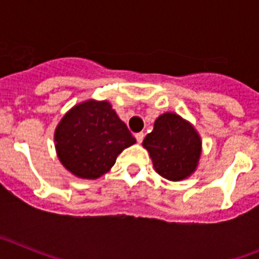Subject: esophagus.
Masks as SVG:
<instances>
[{
  "label": "esophagus",
  "mask_w": 259,
  "mask_h": 259,
  "mask_svg": "<svg viewBox=\"0 0 259 259\" xmlns=\"http://www.w3.org/2000/svg\"><path fill=\"white\" fill-rule=\"evenodd\" d=\"M135 137H136L137 143L141 144V143H143V140H144V137H145V135H144V132H139V134L135 135Z\"/></svg>",
  "instance_id": "obj_1"
}]
</instances>
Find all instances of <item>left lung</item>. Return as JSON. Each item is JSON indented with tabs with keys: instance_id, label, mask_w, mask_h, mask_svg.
Wrapping results in <instances>:
<instances>
[{
	"instance_id": "8db88e82",
	"label": "left lung",
	"mask_w": 259,
	"mask_h": 259,
	"mask_svg": "<svg viewBox=\"0 0 259 259\" xmlns=\"http://www.w3.org/2000/svg\"><path fill=\"white\" fill-rule=\"evenodd\" d=\"M143 145L149 152L155 171L172 182L191 175L200 159V136L188 122L172 113L155 120Z\"/></svg>"
}]
</instances>
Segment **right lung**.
I'll use <instances>...</instances> for the list:
<instances>
[{"label":"right lung","instance_id":"1","mask_svg":"<svg viewBox=\"0 0 259 259\" xmlns=\"http://www.w3.org/2000/svg\"><path fill=\"white\" fill-rule=\"evenodd\" d=\"M59 161L74 175L96 179L114 166L123 149L136 143L106 101H87L68 111L54 135Z\"/></svg>","mask_w":259,"mask_h":259}]
</instances>
